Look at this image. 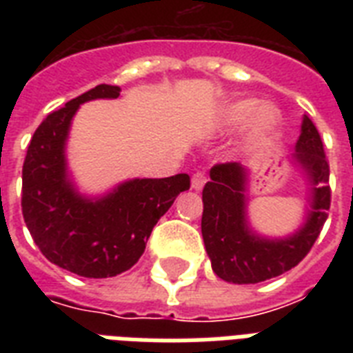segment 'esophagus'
<instances>
[{"mask_svg":"<svg viewBox=\"0 0 353 353\" xmlns=\"http://www.w3.org/2000/svg\"><path fill=\"white\" fill-rule=\"evenodd\" d=\"M205 183H207V177H205L203 172H196L192 176V188L194 190H203Z\"/></svg>","mask_w":353,"mask_h":353,"instance_id":"obj_1","label":"esophagus"}]
</instances>
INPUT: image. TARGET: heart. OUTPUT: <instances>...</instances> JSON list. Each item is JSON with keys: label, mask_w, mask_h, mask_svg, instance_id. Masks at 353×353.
I'll return each instance as SVG.
<instances>
[{"label": "heart", "mask_w": 353, "mask_h": 353, "mask_svg": "<svg viewBox=\"0 0 353 353\" xmlns=\"http://www.w3.org/2000/svg\"><path fill=\"white\" fill-rule=\"evenodd\" d=\"M249 121H252V137L262 139L268 137L269 133H273L282 124V113L279 108L262 104L256 99H240V101L227 104L218 115V126L221 130L243 126Z\"/></svg>", "instance_id": "obj_1"}]
</instances>
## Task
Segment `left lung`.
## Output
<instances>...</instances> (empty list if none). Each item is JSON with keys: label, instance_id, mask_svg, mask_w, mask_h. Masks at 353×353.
<instances>
[{"label": "left lung", "instance_id": "8db88e82", "mask_svg": "<svg viewBox=\"0 0 353 353\" xmlns=\"http://www.w3.org/2000/svg\"><path fill=\"white\" fill-rule=\"evenodd\" d=\"M291 165L306 181V212L295 232L269 238L252 229L249 203V170L240 163L210 168L203 188L201 234L214 271L231 284H258L290 271L306 256L321 234L330 209V166L323 141L312 119L302 117L301 135Z\"/></svg>", "mask_w": 353, "mask_h": 353}]
</instances>
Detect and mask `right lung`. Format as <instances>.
<instances>
[{"label": "right lung", "mask_w": 353, "mask_h": 353, "mask_svg": "<svg viewBox=\"0 0 353 353\" xmlns=\"http://www.w3.org/2000/svg\"><path fill=\"white\" fill-rule=\"evenodd\" d=\"M119 95V85L101 84L47 115L23 163L21 210L32 240L49 262L85 279L117 276L137 263L157 220L190 188L188 174H176L133 177L99 196L80 192L65 157L74 113Z\"/></svg>", "instance_id": "obj_1"}]
</instances>
